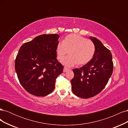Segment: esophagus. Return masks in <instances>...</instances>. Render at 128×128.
<instances>
[{"mask_svg":"<svg viewBox=\"0 0 128 128\" xmlns=\"http://www.w3.org/2000/svg\"><path fill=\"white\" fill-rule=\"evenodd\" d=\"M70 70V69H68V68H66V67H64V72H67V71H68V70Z\"/></svg>","mask_w":128,"mask_h":128,"instance_id":"34e87169","label":"esophagus"}]
</instances>
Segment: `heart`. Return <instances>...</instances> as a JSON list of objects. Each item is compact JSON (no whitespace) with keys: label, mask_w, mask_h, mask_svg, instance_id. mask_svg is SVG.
<instances>
[{"label":"heart","mask_w":128,"mask_h":128,"mask_svg":"<svg viewBox=\"0 0 128 128\" xmlns=\"http://www.w3.org/2000/svg\"><path fill=\"white\" fill-rule=\"evenodd\" d=\"M96 52V46L92 41L77 34H70L62 42L58 43L56 48L57 58L62 60L69 53L70 55L62 60L68 67L78 64L84 65L90 62Z\"/></svg>","instance_id":"heart-1"}]
</instances>
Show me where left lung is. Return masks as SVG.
I'll return each instance as SVG.
<instances>
[{
  "label": "left lung",
  "mask_w": 128,
  "mask_h": 128,
  "mask_svg": "<svg viewBox=\"0 0 128 128\" xmlns=\"http://www.w3.org/2000/svg\"><path fill=\"white\" fill-rule=\"evenodd\" d=\"M96 46V52L90 62L80 68L74 69L72 90L82 98L94 96L106 86L113 70V62L110 50L94 37H90Z\"/></svg>",
  "instance_id": "8db88e82"
}]
</instances>
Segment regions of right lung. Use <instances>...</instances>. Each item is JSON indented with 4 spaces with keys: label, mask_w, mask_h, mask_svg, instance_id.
<instances>
[{
    "label": "right lung",
    "mask_w": 128,
    "mask_h": 128,
    "mask_svg": "<svg viewBox=\"0 0 128 128\" xmlns=\"http://www.w3.org/2000/svg\"><path fill=\"white\" fill-rule=\"evenodd\" d=\"M58 34H41L23 44L15 61V69L21 86L37 96L49 94L55 88L57 77L64 66L56 59Z\"/></svg>",
    "instance_id": "add662e5"
}]
</instances>
